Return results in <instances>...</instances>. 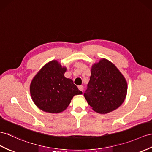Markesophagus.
<instances>
[{"label":"esophagus","mask_w":152,"mask_h":152,"mask_svg":"<svg viewBox=\"0 0 152 152\" xmlns=\"http://www.w3.org/2000/svg\"><path fill=\"white\" fill-rule=\"evenodd\" d=\"M78 88H79V90H80V91H83V89H84V87L83 86H78Z\"/></svg>","instance_id":"obj_1"}]
</instances>
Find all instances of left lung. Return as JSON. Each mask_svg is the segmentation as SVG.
<instances>
[{"mask_svg": "<svg viewBox=\"0 0 152 152\" xmlns=\"http://www.w3.org/2000/svg\"><path fill=\"white\" fill-rule=\"evenodd\" d=\"M126 80L116 66L102 58L91 66L90 79L84 95L95 112L106 114L117 109L126 97Z\"/></svg>", "mask_w": 152, "mask_h": 152, "instance_id": "left-lung-1", "label": "left lung"}]
</instances>
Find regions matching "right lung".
I'll list each match as a JSON object with an SVG mask.
<instances>
[{"label":"right lung","mask_w":152,"mask_h":152,"mask_svg":"<svg viewBox=\"0 0 152 152\" xmlns=\"http://www.w3.org/2000/svg\"><path fill=\"white\" fill-rule=\"evenodd\" d=\"M66 66L57 60L48 62L33 77L30 86L34 104L43 112L58 113L63 112L75 95H81L73 81L66 78Z\"/></svg>","instance_id":"add662e5"}]
</instances>
